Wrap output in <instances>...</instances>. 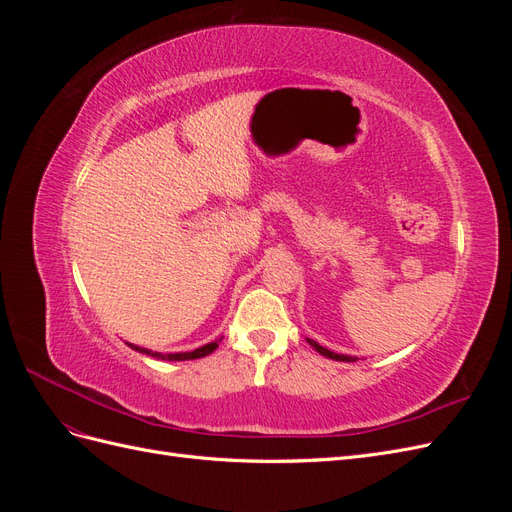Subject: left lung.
Listing matches in <instances>:
<instances>
[{"mask_svg": "<svg viewBox=\"0 0 512 512\" xmlns=\"http://www.w3.org/2000/svg\"><path fill=\"white\" fill-rule=\"evenodd\" d=\"M307 342H309V346H314V350H316V352H320L322 356H329V359H333V361H346V363L356 361L354 356H348V354H337V352H331V350H327V348H322L318 342H314V339H307Z\"/></svg>", "mask_w": 512, "mask_h": 512, "instance_id": "left-lung-1", "label": "left lung"}]
</instances>
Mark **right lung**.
Listing matches in <instances>:
<instances>
[{
    "mask_svg": "<svg viewBox=\"0 0 512 512\" xmlns=\"http://www.w3.org/2000/svg\"><path fill=\"white\" fill-rule=\"evenodd\" d=\"M218 342H222V339H218ZM218 342H211L207 346H200L192 352H170V354H162V352H151L147 348H141V346H134V344H128L132 350L136 352H143V354H149V356H156V359H162V361H190V359H203V356L211 354L215 348H218Z\"/></svg>",
    "mask_w": 512,
    "mask_h": 512,
    "instance_id": "right-lung-1",
    "label": "right lung"
}]
</instances>
